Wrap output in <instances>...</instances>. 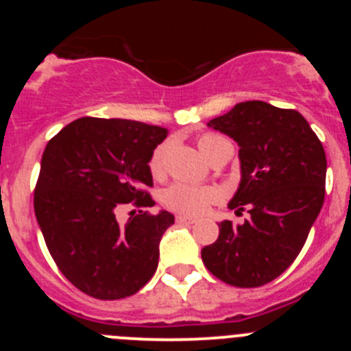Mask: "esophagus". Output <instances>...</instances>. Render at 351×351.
I'll return each mask as SVG.
<instances>
[{
	"instance_id": "34e87169",
	"label": "esophagus",
	"mask_w": 351,
	"mask_h": 351,
	"mask_svg": "<svg viewBox=\"0 0 351 351\" xmlns=\"http://www.w3.org/2000/svg\"><path fill=\"white\" fill-rule=\"evenodd\" d=\"M176 222H178V224H195V219H192V217H186V215H178V217H176Z\"/></svg>"
}]
</instances>
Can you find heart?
<instances>
[{
    "label": "heart",
    "mask_w": 351,
    "mask_h": 351,
    "mask_svg": "<svg viewBox=\"0 0 351 351\" xmlns=\"http://www.w3.org/2000/svg\"><path fill=\"white\" fill-rule=\"evenodd\" d=\"M229 141L224 137L215 136V134H205L198 141V147L204 153L208 161L214 159V156L219 153L224 146H228ZM166 153H168V144H161L153 151V156L149 159L151 175L154 178L165 175L166 166ZM219 198V192L212 186H193L186 183H175L169 186L162 195V202L173 212H178L183 215H202L207 212L208 205L214 204Z\"/></svg>",
    "instance_id": "obj_1"
}]
</instances>
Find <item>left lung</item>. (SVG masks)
<instances>
[{
  "instance_id": "obj_1",
  "label": "left lung",
  "mask_w": 351,
  "mask_h": 351,
  "mask_svg": "<svg viewBox=\"0 0 351 351\" xmlns=\"http://www.w3.org/2000/svg\"><path fill=\"white\" fill-rule=\"evenodd\" d=\"M239 146L241 182L229 208L250 219L219 224L202 261L219 280L253 289L275 280L302 250L324 202L326 154L297 110L253 100L207 123Z\"/></svg>"
}]
</instances>
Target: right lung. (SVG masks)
Listing matches in <instances>:
<instances>
[{
    "label": "right lung",
    "instance_id": "1",
    "mask_svg": "<svg viewBox=\"0 0 351 351\" xmlns=\"http://www.w3.org/2000/svg\"><path fill=\"white\" fill-rule=\"evenodd\" d=\"M168 129L125 119L83 117L45 146L34 208L45 244L62 275L100 300L134 295L158 268L159 241L175 224L169 212L130 215V204L153 207L149 159Z\"/></svg>",
    "mask_w": 351,
    "mask_h": 351
}]
</instances>
